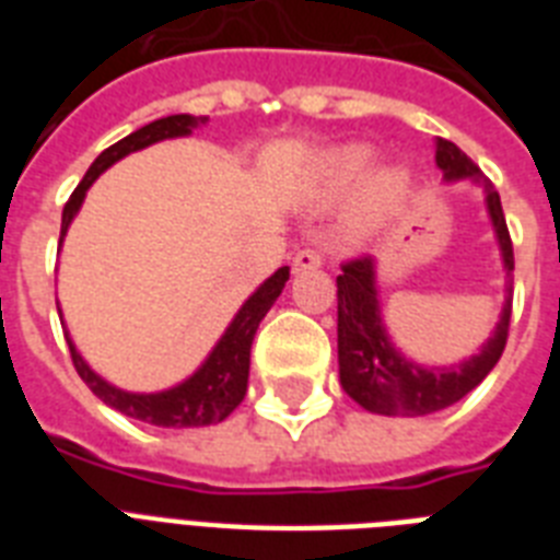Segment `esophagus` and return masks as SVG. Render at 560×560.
<instances>
[{"label": "esophagus", "mask_w": 560, "mask_h": 560, "mask_svg": "<svg viewBox=\"0 0 560 560\" xmlns=\"http://www.w3.org/2000/svg\"><path fill=\"white\" fill-rule=\"evenodd\" d=\"M293 272H305V270H316V267H323V253L319 249H314V246H305V249H299L296 255H293Z\"/></svg>", "instance_id": "esophagus-1"}]
</instances>
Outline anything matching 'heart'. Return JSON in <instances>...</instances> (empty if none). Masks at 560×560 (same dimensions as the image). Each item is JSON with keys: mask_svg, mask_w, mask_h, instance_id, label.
I'll return each instance as SVG.
<instances>
[{"mask_svg": "<svg viewBox=\"0 0 560 560\" xmlns=\"http://www.w3.org/2000/svg\"><path fill=\"white\" fill-rule=\"evenodd\" d=\"M369 162H372V148L366 144H342L325 153L319 162V186L328 197H340L351 191L360 179L366 177ZM409 191V174L404 168H383L374 177H369L366 188L360 194L358 209H354V226L374 229L377 223L398 211Z\"/></svg>", "mask_w": 560, "mask_h": 560, "instance_id": "b5f03b06", "label": "heart"}]
</instances>
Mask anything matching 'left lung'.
<instances>
[{"instance_id":"8db88e82","label":"left lung","mask_w":560,"mask_h":560,"mask_svg":"<svg viewBox=\"0 0 560 560\" xmlns=\"http://www.w3.org/2000/svg\"><path fill=\"white\" fill-rule=\"evenodd\" d=\"M435 165L442 168L447 183L474 179L482 186L505 276H512V235L505 226L500 194L491 186V179L482 177V171L447 139L435 142ZM509 323H512V284L500 323L479 354H470V360H462L459 366H418L395 349V342L386 334L372 258L346 261L342 276H337V358H340L342 389L360 407L377 416H430L453 407L470 389H477L486 381V374L497 366L509 340Z\"/></svg>"}]
</instances>
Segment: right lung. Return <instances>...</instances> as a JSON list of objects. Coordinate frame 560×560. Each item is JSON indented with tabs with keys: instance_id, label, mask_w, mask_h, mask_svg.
Returning <instances> with one entry per match:
<instances>
[{
	"instance_id": "1",
	"label": "right lung",
	"mask_w": 560,
	"mask_h": 560,
	"mask_svg": "<svg viewBox=\"0 0 560 560\" xmlns=\"http://www.w3.org/2000/svg\"><path fill=\"white\" fill-rule=\"evenodd\" d=\"M206 125V116H188V113H179V116L156 118L151 125L139 127L136 133L125 136L121 142L109 144L107 151L101 153L98 160L92 162L86 177L78 183V188L72 191L69 202L63 206V223H60V244H63V235L69 232V223L74 220L78 209H81L83 197L90 191V186L95 179L116 165L118 160H125L127 153L142 151L148 144H156L162 139H177V136H188L194 127ZM290 279V267H279L272 272L270 279L264 281L261 288L255 290L253 296L246 299L241 311L235 314V319L229 323V328L223 331V337L218 340V346L211 349V354L202 360V366L186 377L177 386L162 392H125L107 383L101 374L92 372L86 366V360L78 354L72 337H66L69 342V351H72V363L81 374V381L90 386L95 395H98L107 407L125 412V416L136 418V421H144V424L153 427H209L218 424L223 418L232 416V409L244 400L246 395V381H249V349H253V337L258 331V325L267 316V311L272 307V302L281 296L284 290V281Z\"/></svg>"
}]
</instances>
